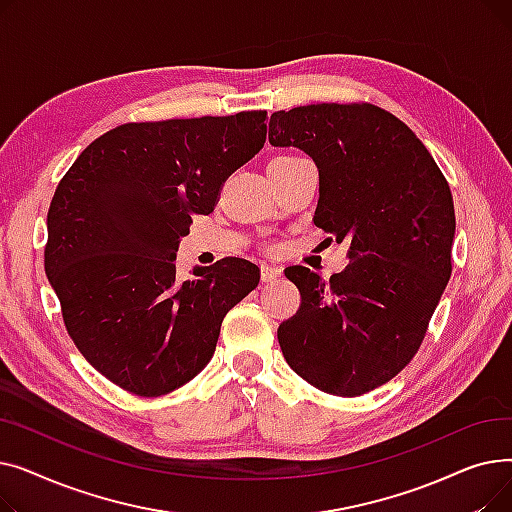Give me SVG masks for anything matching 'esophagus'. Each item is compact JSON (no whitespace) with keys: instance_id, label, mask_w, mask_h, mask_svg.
<instances>
[{"instance_id":"34e87169","label":"esophagus","mask_w":512,"mask_h":512,"mask_svg":"<svg viewBox=\"0 0 512 512\" xmlns=\"http://www.w3.org/2000/svg\"><path fill=\"white\" fill-rule=\"evenodd\" d=\"M282 276V270L276 265H261V280L263 282H276Z\"/></svg>"}]
</instances>
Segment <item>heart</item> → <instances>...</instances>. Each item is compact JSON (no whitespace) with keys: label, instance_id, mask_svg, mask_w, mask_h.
Returning a JSON list of instances; mask_svg holds the SVG:
<instances>
[{"label":"heart","instance_id":"b5f03b06","mask_svg":"<svg viewBox=\"0 0 512 512\" xmlns=\"http://www.w3.org/2000/svg\"><path fill=\"white\" fill-rule=\"evenodd\" d=\"M278 157H292V155H278Z\"/></svg>","mask_w":512,"mask_h":512}]
</instances>
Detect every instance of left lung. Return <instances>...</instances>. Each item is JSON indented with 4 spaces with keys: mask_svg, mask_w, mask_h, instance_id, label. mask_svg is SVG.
<instances>
[{
    "mask_svg": "<svg viewBox=\"0 0 512 512\" xmlns=\"http://www.w3.org/2000/svg\"><path fill=\"white\" fill-rule=\"evenodd\" d=\"M274 147L303 149L319 170L313 224L348 242L344 272H284L301 292L278 342L294 373L321 392L361 396L405 369L452 272L454 203L415 132L371 103L274 112Z\"/></svg>",
    "mask_w": 512,
    "mask_h": 512,
    "instance_id": "8db88e82",
    "label": "left lung"
}]
</instances>
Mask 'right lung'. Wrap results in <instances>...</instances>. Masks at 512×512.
<instances>
[{"instance_id":"add662e5","label":"right lung","mask_w":512,"mask_h":512,"mask_svg":"<svg viewBox=\"0 0 512 512\" xmlns=\"http://www.w3.org/2000/svg\"><path fill=\"white\" fill-rule=\"evenodd\" d=\"M267 112L130 122L101 134L60 180L45 274L70 338L116 386L168 394L209 363L226 313L259 267L226 257L176 274V251L222 184L265 143Z\"/></svg>"}]
</instances>
